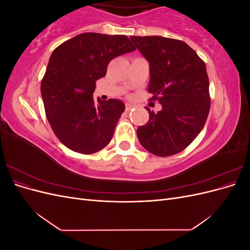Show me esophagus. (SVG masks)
<instances>
[{
	"mask_svg": "<svg viewBox=\"0 0 250 250\" xmlns=\"http://www.w3.org/2000/svg\"><path fill=\"white\" fill-rule=\"evenodd\" d=\"M132 108H134V105H133V104L127 103V104L125 105V109H126V111H130Z\"/></svg>",
	"mask_w": 250,
	"mask_h": 250,
	"instance_id": "1",
	"label": "esophagus"
}]
</instances>
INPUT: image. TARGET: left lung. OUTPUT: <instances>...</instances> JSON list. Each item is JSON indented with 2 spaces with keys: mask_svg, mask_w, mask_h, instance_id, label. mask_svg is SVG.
I'll use <instances>...</instances> for the list:
<instances>
[{
  "mask_svg": "<svg viewBox=\"0 0 250 250\" xmlns=\"http://www.w3.org/2000/svg\"><path fill=\"white\" fill-rule=\"evenodd\" d=\"M150 64L148 92L162 110L149 112L138 128L142 146L157 156H171L186 149L200 133L210 107L206 63L190 46L163 36H131Z\"/></svg>",
  "mask_w": 250,
  "mask_h": 250,
  "instance_id": "1",
  "label": "left lung"
}]
</instances>
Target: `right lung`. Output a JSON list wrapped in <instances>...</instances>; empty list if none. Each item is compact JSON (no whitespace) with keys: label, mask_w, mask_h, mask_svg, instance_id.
Returning <instances> with one entry per match:
<instances>
[{"label":"right lung","mask_w":250,"mask_h":250,"mask_svg":"<svg viewBox=\"0 0 250 250\" xmlns=\"http://www.w3.org/2000/svg\"><path fill=\"white\" fill-rule=\"evenodd\" d=\"M134 50L125 35L87 32L53 51L41 93L52 130L65 147L93 154L108 145L125 105L116 99L97 104L96 81L106 75L113 58Z\"/></svg>","instance_id":"obj_1"}]
</instances>
